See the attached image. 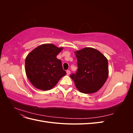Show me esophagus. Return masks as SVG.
Listing matches in <instances>:
<instances>
[{"mask_svg":"<svg viewBox=\"0 0 133 133\" xmlns=\"http://www.w3.org/2000/svg\"><path fill=\"white\" fill-rule=\"evenodd\" d=\"M66 74H67V75H70V71L69 70H66Z\"/></svg>","mask_w":133,"mask_h":133,"instance_id":"obj_1","label":"esophagus"}]
</instances>
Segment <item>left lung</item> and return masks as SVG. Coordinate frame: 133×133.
I'll use <instances>...</instances> for the list:
<instances>
[{
  "label": "left lung",
  "mask_w": 133,
  "mask_h": 133,
  "mask_svg": "<svg viewBox=\"0 0 133 133\" xmlns=\"http://www.w3.org/2000/svg\"><path fill=\"white\" fill-rule=\"evenodd\" d=\"M78 70L70 78L76 88L84 94L98 91L107 81L109 75L108 62L102 53L92 48H84L75 52Z\"/></svg>",
  "instance_id": "left-lung-1"
}]
</instances>
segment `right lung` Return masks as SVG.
I'll use <instances>...</instances> for the list:
<instances>
[{
	"label": "right lung",
	"mask_w": 133,
	"mask_h": 133,
	"mask_svg": "<svg viewBox=\"0 0 133 133\" xmlns=\"http://www.w3.org/2000/svg\"><path fill=\"white\" fill-rule=\"evenodd\" d=\"M63 49L53 44H44L35 48L25 58V69L28 78L38 89H51L63 76L61 60L57 55Z\"/></svg>",
	"instance_id": "add662e5"
}]
</instances>
